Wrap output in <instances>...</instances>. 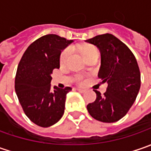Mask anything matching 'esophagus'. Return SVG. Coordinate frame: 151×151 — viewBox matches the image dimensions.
<instances>
[{"label": "esophagus", "instance_id": "esophagus-1", "mask_svg": "<svg viewBox=\"0 0 151 151\" xmlns=\"http://www.w3.org/2000/svg\"><path fill=\"white\" fill-rule=\"evenodd\" d=\"M76 90L78 91H80V92H81V93H83V92L86 91V90H85V89H82V88H77Z\"/></svg>", "mask_w": 151, "mask_h": 151}]
</instances>
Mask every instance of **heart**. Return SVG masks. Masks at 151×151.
<instances>
[{
    "label": "heart",
    "mask_w": 151,
    "mask_h": 151,
    "mask_svg": "<svg viewBox=\"0 0 151 151\" xmlns=\"http://www.w3.org/2000/svg\"><path fill=\"white\" fill-rule=\"evenodd\" d=\"M96 52H98V50H97L96 47H94L92 45H86V46H85L81 49V53H82L85 59L87 58L91 54L96 53ZM70 54H71V50H70V48H66L61 52L60 56V63L61 65H63V64H65L67 60L69 59V57L70 56ZM76 81L78 84H82L84 82V77L81 76H78L76 78Z\"/></svg>",
    "instance_id": "1"
}]
</instances>
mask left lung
<instances>
[{
	"label": "left lung",
	"mask_w": 151,
	"mask_h": 151,
	"mask_svg": "<svg viewBox=\"0 0 151 151\" xmlns=\"http://www.w3.org/2000/svg\"><path fill=\"white\" fill-rule=\"evenodd\" d=\"M101 53L98 77L107 82V91H98L95 101L86 108L93 119L103 123L117 122L129 112L140 88V71L134 54L113 34H101L86 40Z\"/></svg>",
	"instance_id": "1"
}]
</instances>
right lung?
I'll list each match as a JSON object with an SVG mask.
<instances>
[{
	"label": "right lung",
	"mask_w": 151,
	"mask_h": 151,
	"mask_svg": "<svg viewBox=\"0 0 151 151\" xmlns=\"http://www.w3.org/2000/svg\"><path fill=\"white\" fill-rule=\"evenodd\" d=\"M72 43L56 34L38 38L28 46L18 64L15 91L27 117L40 127H50L62 118L71 87L51 88V74L60 68L61 50Z\"/></svg>",
	"instance_id": "add662e5"
}]
</instances>
